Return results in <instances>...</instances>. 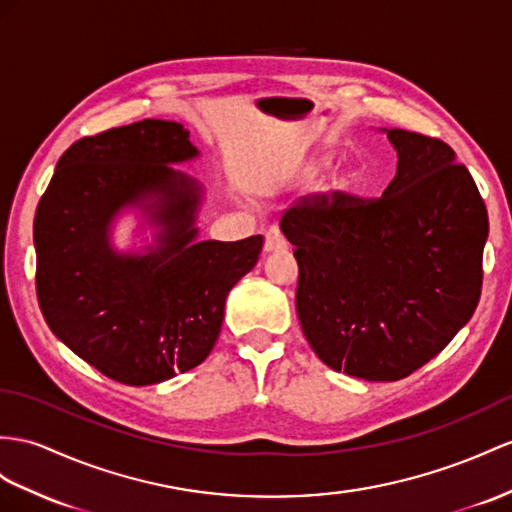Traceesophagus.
<instances>
[{
    "label": "esophagus",
    "instance_id": "34e87169",
    "mask_svg": "<svg viewBox=\"0 0 512 512\" xmlns=\"http://www.w3.org/2000/svg\"><path fill=\"white\" fill-rule=\"evenodd\" d=\"M279 248H287L285 235L281 233V229H277V227H270V229L266 231L264 251H266V253H270V251H279Z\"/></svg>",
    "mask_w": 512,
    "mask_h": 512
}]
</instances>
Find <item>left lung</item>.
I'll list each match as a JSON object with an SVG mask.
<instances>
[{"instance_id": "8db88e82", "label": "left lung", "mask_w": 512, "mask_h": 512, "mask_svg": "<svg viewBox=\"0 0 512 512\" xmlns=\"http://www.w3.org/2000/svg\"><path fill=\"white\" fill-rule=\"evenodd\" d=\"M398 173L381 196L313 192L281 216L296 313L329 368L400 381L452 342L482 292L487 205L439 138L387 129Z\"/></svg>"}]
</instances>
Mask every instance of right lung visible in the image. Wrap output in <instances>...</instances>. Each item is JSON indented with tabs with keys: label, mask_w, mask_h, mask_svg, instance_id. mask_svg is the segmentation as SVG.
<instances>
[{
	"label": "right lung",
	"mask_w": 512,
	"mask_h": 512,
	"mask_svg": "<svg viewBox=\"0 0 512 512\" xmlns=\"http://www.w3.org/2000/svg\"><path fill=\"white\" fill-rule=\"evenodd\" d=\"M188 129L144 119L73 142L34 216L36 296L49 329L116 383L142 387L188 372L212 352L231 287L264 238L194 242L199 188L168 168L194 157ZM153 193L163 248L119 258L111 216Z\"/></svg>",
	"instance_id": "obj_1"
}]
</instances>
